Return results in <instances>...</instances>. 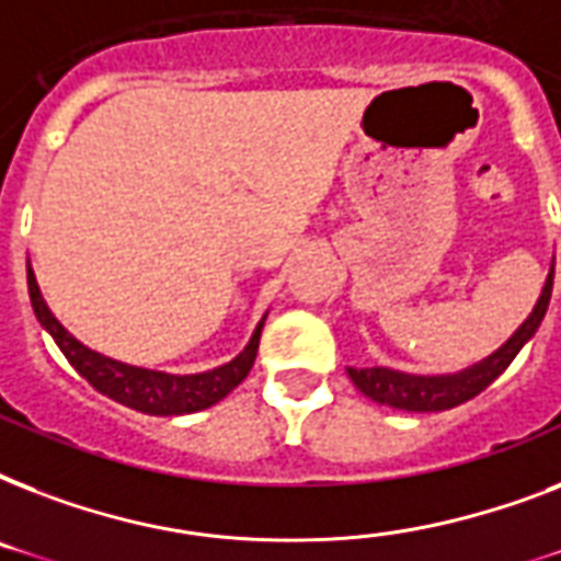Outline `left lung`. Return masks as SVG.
I'll return each instance as SVG.
<instances>
[{
	"instance_id": "left-lung-1",
	"label": "left lung",
	"mask_w": 561,
	"mask_h": 561,
	"mask_svg": "<svg viewBox=\"0 0 561 561\" xmlns=\"http://www.w3.org/2000/svg\"><path fill=\"white\" fill-rule=\"evenodd\" d=\"M550 290H553V264H550L545 288H541L539 299H536V306L527 314V320L492 355L480 358L478 364L457 369V373L413 375L390 367H346V373H350L352 383L367 399L378 401V404H387V408L408 410V413H436V410L457 408L462 401L474 399L478 392L486 390L489 383L495 381L497 375L513 364L515 355L530 343L533 334L539 332L541 320L548 314Z\"/></svg>"
}]
</instances>
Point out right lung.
I'll return each mask as SVG.
<instances>
[{"mask_svg":"<svg viewBox=\"0 0 561 561\" xmlns=\"http://www.w3.org/2000/svg\"><path fill=\"white\" fill-rule=\"evenodd\" d=\"M28 297L31 308L37 314L39 325L51 334V341L57 343V350L64 352L66 360L72 364L81 378L95 387L99 392L110 396L125 408H134L148 416H183V413H197L211 404H218L220 399H227L229 392L236 390L238 383L244 381L247 373L253 369L255 352H259V341H262L264 320L267 311L255 323L250 341L236 358L220 364L206 373H192V375H174V373H160V369H145L134 367V364H122L116 358H107L101 352L83 346L75 334L64 329V323L51 314V308L46 306V299L39 294L37 276L31 271L28 262Z\"/></svg>","mask_w":561,"mask_h":561,"instance_id":"add662e5","label":"right lung"}]
</instances>
